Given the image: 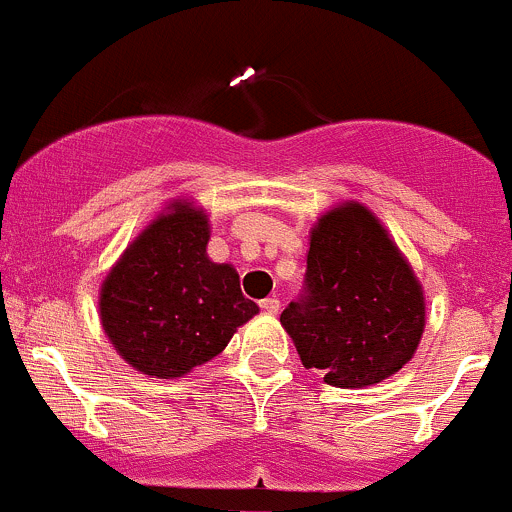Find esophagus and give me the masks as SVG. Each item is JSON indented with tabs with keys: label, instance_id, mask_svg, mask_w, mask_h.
<instances>
[{
	"label": "esophagus",
	"instance_id": "esophagus-1",
	"mask_svg": "<svg viewBox=\"0 0 512 512\" xmlns=\"http://www.w3.org/2000/svg\"><path fill=\"white\" fill-rule=\"evenodd\" d=\"M260 306H262V311H267V314H277L279 299L277 297H267V299L260 301Z\"/></svg>",
	"mask_w": 512,
	"mask_h": 512
}]
</instances>
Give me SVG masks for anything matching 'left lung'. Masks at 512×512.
<instances>
[{
  "label": "left lung",
  "instance_id": "left-lung-1",
  "mask_svg": "<svg viewBox=\"0 0 512 512\" xmlns=\"http://www.w3.org/2000/svg\"><path fill=\"white\" fill-rule=\"evenodd\" d=\"M304 368L333 387L395 375L424 333V294L378 218L348 201L311 230L304 294L279 316Z\"/></svg>",
  "mask_w": 512,
  "mask_h": 512
}]
</instances>
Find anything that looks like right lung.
<instances>
[{
    "mask_svg": "<svg viewBox=\"0 0 512 512\" xmlns=\"http://www.w3.org/2000/svg\"><path fill=\"white\" fill-rule=\"evenodd\" d=\"M208 215L174 201L122 252L100 289V321L139 373L181 378L208 363L257 314L233 265L208 257Z\"/></svg>",
    "mask_w": 512,
    "mask_h": 512,
    "instance_id": "add662e5",
    "label": "right lung"
}]
</instances>
